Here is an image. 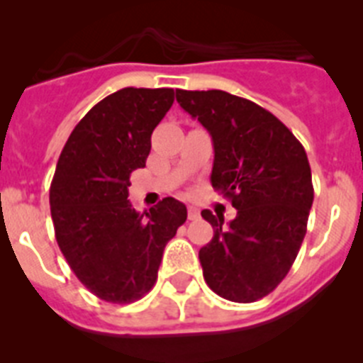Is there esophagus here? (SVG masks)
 Segmentation results:
<instances>
[{
	"label": "esophagus",
	"instance_id": "34e87169",
	"mask_svg": "<svg viewBox=\"0 0 363 363\" xmlns=\"http://www.w3.org/2000/svg\"><path fill=\"white\" fill-rule=\"evenodd\" d=\"M187 216H189V220H198V218H200V211H198L196 207H192V205H189Z\"/></svg>",
	"mask_w": 363,
	"mask_h": 363
}]
</instances>
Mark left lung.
<instances>
[{"instance_id":"obj_1","label":"left lung","mask_w":363,"mask_h":363,"mask_svg":"<svg viewBox=\"0 0 363 363\" xmlns=\"http://www.w3.org/2000/svg\"><path fill=\"white\" fill-rule=\"evenodd\" d=\"M179 107L209 130L211 184L236 218L201 211L214 236L200 249L203 278L218 296L249 303L267 296L296 259L314 191L306 149L274 114L225 91H176Z\"/></svg>"}]
</instances>
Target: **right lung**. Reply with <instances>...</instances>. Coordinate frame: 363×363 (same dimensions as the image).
Returning a JSON list of instances; mask_svg holds the SVG:
<instances>
[{
  "label": "right lung",
  "instance_id": "add662e5",
  "mask_svg": "<svg viewBox=\"0 0 363 363\" xmlns=\"http://www.w3.org/2000/svg\"><path fill=\"white\" fill-rule=\"evenodd\" d=\"M172 89L127 86L104 98L70 133L50 184L56 242L78 280L98 298L130 303L156 284L167 242L187 207L163 198L138 213L130 172L145 167L150 134L172 107Z\"/></svg>",
  "mask_w": 363,
  "mask_h": 363
}]
</instances>
